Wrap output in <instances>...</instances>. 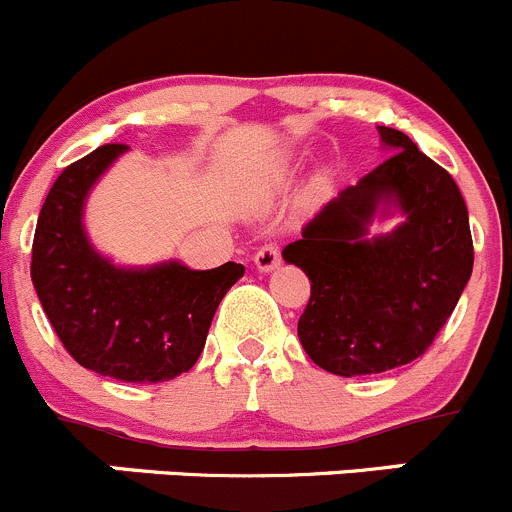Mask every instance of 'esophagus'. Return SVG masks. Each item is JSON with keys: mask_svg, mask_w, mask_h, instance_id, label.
<instances>
[{"mask_svg": "<svg viewBox=\"0 0 512 512\" xmlns=\"http://www.w3.org/2000/svg\"><path fill=\"white\" fill-rule=\"evenodd\" d=\"M280 262H282V255H280V247H277L275 242L262 245L260 250L255 252V265L260 272H272L275 267H280Z\"/></svg>", "mask_w": 512, "mask_h": 512, "instance_id": "obj_1", "label": "esophagus"}]
</instances>
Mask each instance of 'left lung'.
I'll return each instance as SVG.
<instances>
[{
  "label": "left lung",
  "mask_w": 512,
  "mask_h": 512,
  "mask_svg": "<svg viewBox=\"0 0 512 512\" xmlns=\"http://www.w3.org/2000/svg\"><path fill=\"white\" fill-rule=\"evenodd\" d=\"M393 155L345 187L282 250L310 280L297 322L302 347L332 375H375L408 365L433 345L473 272L468 207L448 170L408 135L377 127ZM380 204L406 222L366 240Z\"/></svg>",
  "instance_id": "left-lung-1"
}]
</instances>
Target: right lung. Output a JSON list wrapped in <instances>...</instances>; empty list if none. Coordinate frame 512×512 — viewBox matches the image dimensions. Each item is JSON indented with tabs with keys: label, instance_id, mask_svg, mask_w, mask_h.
<instances>
[{
	"label": "right lung",
	"instance_id": "1",
	"mask_svg": "<svg viewBox=\"0 0 512 512\" xmlns=\"http://www.w3.org/2000/svg\"><path fill=\"white\" fill-rule=\"evenodd\" d=\"M127 145H102L54 180L32 242V282L64 350L124 382H165L200 357L217 305L245 267L180 262L122 270L92 250L82 227L89 187Z\"/></svg>",
	"mask_w": 512,
	"mask_h": 512
}]
</instances>
